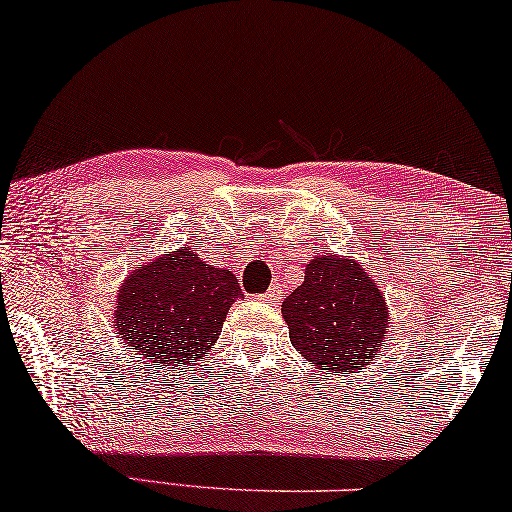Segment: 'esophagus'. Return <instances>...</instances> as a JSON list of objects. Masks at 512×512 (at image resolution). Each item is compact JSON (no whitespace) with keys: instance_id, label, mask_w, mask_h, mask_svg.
I'll list each match as a JSON object with an SVG mask.
<instances>
[{"instance_id":"1","label":"esophagus","mask_w":512,"mask_h":512,"mask_svg":"<svg viewBox=\"0 0 512 512\" xmlns=\"http://www.w3.org/2000/svg\"><path fill=\"white\" fill-rule=\"evenodd\" d=\"M256 300H261V302H267V304H277L279 302V293L274 288H270L267 290V293H263V295H258Z\"/></svg>"}]
</instances>
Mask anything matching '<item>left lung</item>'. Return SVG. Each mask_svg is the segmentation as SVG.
<instances>
[{
    "instance_id": "1",
    "label": "left lung",
    "mask_w": 512,
    "mask_h": 512,
    "mask_svg": "<svg viewBox=\"0 0 512 512\" xmlns=\"http://www.w3.org/2000/svg\"><path fill=\"white\" fill-rule=\"evenodd\" d=\"M290 343L320 373L368 366L382 350L389 306L375 279L355 258L320 254L281 304Z\"/></svg>"
}]
</instances>
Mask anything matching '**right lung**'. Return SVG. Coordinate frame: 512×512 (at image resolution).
I'll use <instances>...</instances> for the list:
<instances>
[{"mask_svg": "<svg viewBox=\"0 0 512 512\" xmlns=\"http://www.w3.org/2000/svg\"><path fill=\"white\" fill-rule=\"evenodd\" d=\"M240 295L233 272L180 247L123 279L112 320L125 350L153 366L192 364L217 343L226 313Z\"/></svg>", "mask_w": 512, "mask_h": 512, "instance_id": "1", "label": "right lung"}]
</instances>
